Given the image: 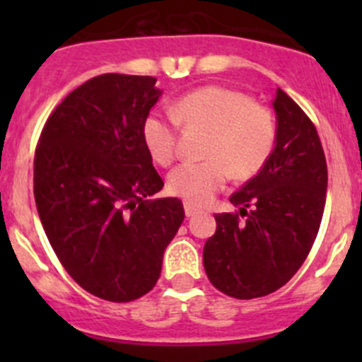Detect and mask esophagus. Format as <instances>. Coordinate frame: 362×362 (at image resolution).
Returning <instances> with one entry per match:
<instances>
[{
	"instance_id": "obj_1",
	"label": "esophagus",
	"mask_w": 362,
	"mask_h": 362,
	"mask_svg": "<svg viewBox=\"0 0 362 362\" xmlns=\"http://www.w3.org/2000/svg\"><path fill=\"white\" fill-rule=\"evenodd\" d=\"M184 210H185V215H187V217H192V215L199 214V208L192 203H185Z\"/></svg>"
}]
</instances>
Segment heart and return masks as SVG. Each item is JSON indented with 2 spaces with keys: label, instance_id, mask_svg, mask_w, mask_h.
I'll list each match as a JSON object with an SVG mask.
<instances>
[{
  "label": "heart",
  "instance_id": "heart-1",
  "mask_svg": "<svg viewBox=\"0 0 362 362\" xmlns=\"http://www.w3.org/2000/svg\"><path fill=\"white\" fill-rule=\"evenodd\" d=\"M171 113L185 126L210 131L204 163H184L168 177V187L189 203L204 204L224 187L229 175L236 180L254 177L275 147L276 126L272 112L254 105L240 90L206 86L171 105ZM141 138L151 158L170 166L177 158V126L160 112H151L141 124Z\"/></svg>",
  "mask_w": 362,
  "mask_h": 362
}]
</instances>
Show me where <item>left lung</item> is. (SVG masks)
Wrapping results in <instances>:
<instances>
[{"label": "left lung", "instance_id": "left-lung-1", "mask_svg": "<svg viewBox=\"0 0 362 362\" xmlns=\"http://www.w3.org/2000/svg\"><path fill=\"white\" fill-rule=\"evenodd\" d=\"M272 105V156L229 198L238 214L215 215L217 229L203 249L210 282L238 299L272 294L293 279L315 242L326 204L327 166L315 126L280 87Z\"/></svg>", "mask_w": 362, "mask_h": 362}]
</instances>
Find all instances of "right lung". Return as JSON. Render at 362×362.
<instances>
[{"label": "right lung", "mask_w": 362, "mask_h": 362, "mask_svg": "<svg viewBox=\"0 0 362 362\" xmlns=\"http://www.w3.org/2000/svg\"><path fill=\"white\" fill-rule=\"evenodd\" d=\"M154 76L107 75L69 93L35 154V202L61 264L87 293L113 303L147 294L184 221L141 138L163 90Z\"/></svg>", "instance_id": "add662e5"}]
</instances>
